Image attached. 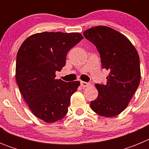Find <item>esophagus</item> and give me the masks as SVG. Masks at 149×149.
<instances>
[{
	"instance_id": "1",
	"label": "esophagus",
	"mask_w": 149,
	"mask_h": 149,
	"mask_svg": "<svg viewBox=\"0 0 149 149\" xmlns=\"http://www.w3.org/2000/svg\"><path fill=\"white\" fill-rule=\"evenodd\" d=\"M81 86L82 88H85V87H88L89 86H90V84L89 83L84 82V81H81Z\"/></svg>"
}]
</instances>
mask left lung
Returning <instances> with one entry per match:
<instances>
[{"label":"left lung","instance_id":"obj_1","mask_svg":"<svg viewBox=\"0 0 149 149\" xmlns=\"http://www.w3.org/2000/svg\"><path fill=\"white\" fill-rule=\"evenodd\" d=\"M101 56V66L110 72L105 84H95L98 98L91 109L101 116L113 117L127 107L140 82V64L136 48L123 34L106 26L84 32Z\"/></svg>","mask_w":149,"mask_h":149}]
</instances>
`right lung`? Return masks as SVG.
I'll return each instance as SVG.
<instances>
[{
  "label": "right lung",
  "instance_id": "1",
  "mask_svg": "<svg viewBox=\"0 0 149 149\" xmlns=\"http://www.w3.org/2000/svg\"><path fill=\"white\" fill-rule=\"evenodd\" d=\"M83 39L79 33H39L26 39L18 50L17 84L31 112L44 122H57L68 113L80 82L55 79V73L65 66L69 50Z\"/></svg>",
  "mask_w": 149,
  "mask_h": 149
}]
</instances>
